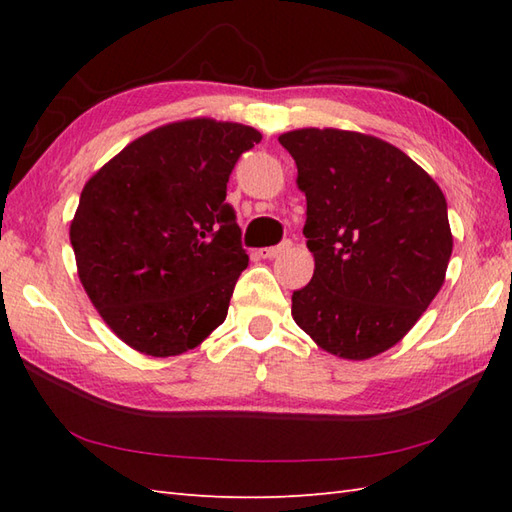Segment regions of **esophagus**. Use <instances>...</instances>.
I'll use <instances>...</instances> for the list:
<instances>
[{
    "label": "esophagus",
    "mask_w": 512,
    "mask_h": 512,
    "mask_svg": "<svg viewBox=\"0 0 512 512\" xmlns=\"http://www.w3.org/2000/svg\"><path fill=\"white\" fill-rule=\"evenodd\" d=\"M292 244L290 242H281L279 246H270V248H259V257L264 259H273L277 257L279 253H284V250H288Z\"/></svg>",
    "instance_id": "esophagus-1"
}]
</instances>
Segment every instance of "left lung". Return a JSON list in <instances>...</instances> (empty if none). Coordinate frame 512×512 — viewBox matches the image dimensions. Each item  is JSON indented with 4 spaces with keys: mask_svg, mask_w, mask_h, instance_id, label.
Listing matches in <instances>:
<instances>
[{
    "mask_svg": "<svg viewBox=\"0 0 512 512\" xmlns=\"http://www.w3.org/2000/svg\"><path fill=\"white\" fill-rule=\"evenodd\" d=\"M306 193L310 284L292 319L321 350L367 361L394 347L447 275L453 235L444 193L405 151L376 136L306 127L279 136Z\"/></svg>",
    "mask_w": 512,
    "mask_h": 512,
    "instance_id": "left-lung-1",
    "label": "left lung"
}]
</instances>
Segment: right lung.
Masks as SVG:
<instances>
[{
    "label": "right lung",
    "mask_w": 512,
    "mask_h": 512,
    "mask_svg": "<svg viewBox=\"0 0 512 512\" xmlns=\"http://www.w3.org/2000/svg\"><path fill=\"white\" fill-rule=\"evenodd\" d=\"M255 127L187 118L151 129L85 182L70 242L92 306L147 356H178L222 325L248 266L226 182Z\"/></svg>",
    "instance_id": "1"
}]
</instances>
